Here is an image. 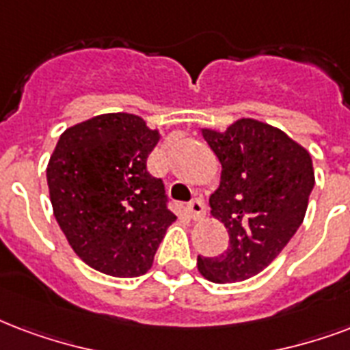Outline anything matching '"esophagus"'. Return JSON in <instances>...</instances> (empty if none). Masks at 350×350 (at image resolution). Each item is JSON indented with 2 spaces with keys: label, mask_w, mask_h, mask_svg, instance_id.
<instances>
[{
  "label": "esophagus",
  "mask_w": 350,
  "mask_h": 350,
  "mask_svg": "<svg viewBox=\"0 0 350 350\" xmlns=\"http://www.w3.org/2000/svg\"><path fill=\"white\" fill-rule=\"evenodd\" d=\"M187 211H189V215H191V218H194V220H200V218H202L205 215L204 200H202V198L191 200V202L187 204Z\"/></svg>",
  "instance_id": "1"
}]
</instances>
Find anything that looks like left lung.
Wrapping results in <instances>:
<instances>
[{
    "label": "left lung",
    "instance_id": "1",
    "mask_svg": "<svg viewBox=\"0 0 350 350\" xmlns=\"http://www.w3.org/2000/svg\"><path fill=\"white\" fill-rule=\"evenodd\" d=\"M222 163L211 194L213 217L229 231L217 257H198L207 281L239 282L262 271L299 229L314 189L310 154L279 128L240 119L226 132L204 130Z\"/></svg>",
    "mask_w": 350,
    "mask_h": 350
}]
</instances>
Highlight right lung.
Here are the masks:
<instances>
[{
    "mask_svg": "<svg viewBox=\"0 0 350 350\" xmlns=\"http://www.w3.org/2000/svg\"><path fill=\"white\" fill-rule=\"evenodd\" d=\"M159 132L132 113H104L68 128L47 165L58 226L88 266L113 277L150 270L176 220L161 178L146 169Z\"/></svg>",
    "mask_w": 350,
    "mask_h": 350,
    "instance_id": "1",
    "label": "right lung"
}]
</instances>
